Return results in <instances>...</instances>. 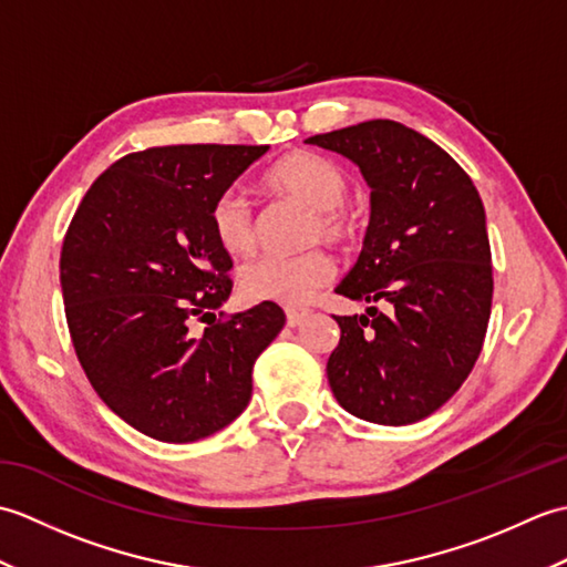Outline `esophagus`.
<instances>
[{
    "mask_svg": "<svg viewBox=\"0 0 567 567\" xmlns=\"http://www.w3.org/2000/svg\"><path fill=\"white\" fill-rule=\"evenodd\" d=\"M285 315H287V327H299V323H302V321L309 317V309L287 307Z\"/></svg>",
    "mask_w": 567,
    "mask_h": 567,
    "instance_id": "esophagus-1",
    "label": "esophagus"
}]
</instances>
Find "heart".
I'll list each match as a JSON object with an SVG mask.
<instances>
[{
	"instance_id": "b5f03b06",
	"label": "heart",
	"mask_w": 567,
	"mask_h": 567,
	"mask_svg": "<svg viewBox=\"0 0 567 567\" xmlns=\"http://www.w3.org/2000/svg\"><path fill=\"white\" fill-rule=\"evenodd\" d=\"M265 185L282 197H292L315 212L309 238L348 240L355 231L343 202L348 197V177L339 165L315 153H295L275 163ZM212 234L226 252L248 256L256 248V216L250 202L238 189H226L214 199L209 212ZM336 275V262L323 248L302 252H265L238 270L240 295L250 302H280L299 307L315 299Z\"/></svg>"
}]
</instances>
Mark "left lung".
Here are the masks:
<instances>
[{"instance_id":"1","label":"left lung","mask_w":567,"mask_h":567,"mask_svg":"<svg viewBox=\"0 0 567 567\" xmlns=\"http://www.w3.org/2000/svg\"><path fill=\"white\" fill-rule=\"evenodd\" d=\"M305 143L355 163L370 187L363 250L336 292L388 305L336 317L331 392L358 419L414 424L451 400L483 351L492 309L483 199L449 153L390 118Z\"/></svg>"}]
</instances>
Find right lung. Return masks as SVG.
Here are the masks:
<instances>
[{"instance_id": "right-lung-1", "label": "right lung", "mask_w": 567, "mask_h": 567, "mask_svg": "<svg viewBox=\"0 0 567 567\" xmlns=\"http://www.w3.org/2000/svg\"><path fill=\"white\" fill-rule=\"evenodd\" d=\"M270 146H163L94 179L60 252L72 346L102 402L165 443L207 439L244 412L252 363L285 327L262 302L216 321L231 258L209 224L214 199ZM210 327L194 333V321Z\"/></svg>"}]
</instances>
